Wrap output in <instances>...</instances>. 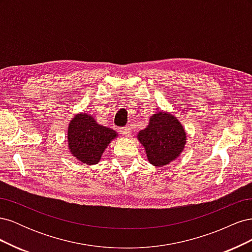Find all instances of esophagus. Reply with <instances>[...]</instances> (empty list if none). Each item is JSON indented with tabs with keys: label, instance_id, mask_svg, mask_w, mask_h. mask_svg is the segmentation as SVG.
Here are the masks:
<instances>
[{
	"label": "esophagus",
	"instance_id": "1",
	"mask_svg": "<svg viewBox=\"0 0 252 252\" xmlns=\"http://www.w3.org/2000/svg\"><path fill=\"white\" fill-rule=\"evenodd\" d=\"M120 132L123 134L124 136H126V138H128V136H130L131 135V129L129 128L128 126H126V127H122L121 129H120Z\"/></svg>",
	"mask_w": 252,
	"mask_h": 252
}]
</instances>
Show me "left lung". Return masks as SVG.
Instances as JSON below:
<instances>
[{
  "mask_svg": "<svg viewBox=\"0 0 252 252\" xmlns=\"http://www.w3.org/2000/svg\"><path fill=\"white\" fill-rule=\"evenodd\" d=\"M150 164L162 167L179 158L186 145V132L180 121L169 112H155L148 126L138 133Z\"/></svg>",
  "mask_w": 252,
  "mask_h": 252,
  "instance_id": "obj_1",
  "label": "left lung"
}]
</instances>
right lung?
<instances>
[{
    "label": "right lung",
    "instance_id": "obj_1",
    "mask_svg": "<svg viewBox=\"0 0 252 252\" xmlns=\"http://www.w3.org/2000/svg\"><path fill=\"white\" fill-rule=\"evenodd\" d=\"M117 136L113 129L97 124L94 117L82 112L74 116L68 126V148L81 163L94 165L100 162L103 152Z\"/></svg>",
    "mask_w": 252,
    "mask_h": 252
}]
</instances>
